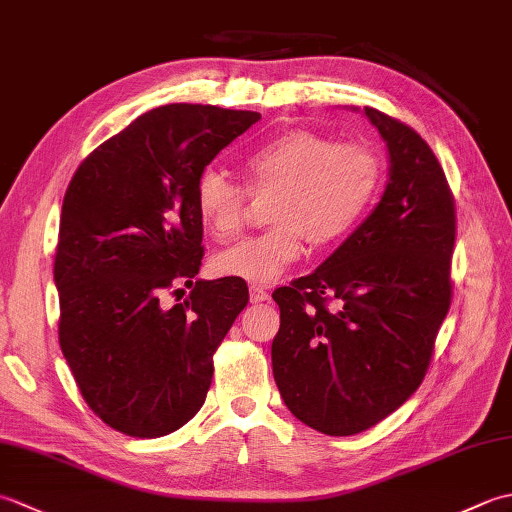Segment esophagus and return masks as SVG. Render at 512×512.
Segmentation results:
<instances>
[{
	"label": "esophagus",
	"instance_id": "obj_1",
	"mask_svg": "<svg viewBox=\"0 0 512 512\" xmlns=\"http://www.w3.org/2000/svg\"><path fill=\"white\" fill-rule=\"evenodd\" d=\"M248 292H250V301L253 303H264L270 299V292L264 286H250Z\"/></svg>",
	"mask_w": 512,
	"mask_h": 512
}]
</instances>
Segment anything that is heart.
<instances>
[{
  "label": "heart",
  "mask_w": 512,
  "mask_h": 512,
  "mask_svg": "<svg viewBox=\"0 0 512 512\" xmlns=\"http://www.w3.org/2000/svg\"><path fill=\"white\" fill-rule=\"evenodd\" d=\"M244 182L250 195L266 198V233L248 237L213 257L222 277L242 279L253 286H270L284 277L312 246L339 242L372 204L383 162L363 143H341L321 134L295 129L244 158ZM195 211L217 239L242 231L246 191L224 173L206 167L193 187Z\"/></svg>",
  "instance_id": "1"
}]
</instances>
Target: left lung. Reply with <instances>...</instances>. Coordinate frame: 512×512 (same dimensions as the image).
Returning <instances> with one entry per match:
<instances>
[{
    "instance_id": "obj_1",
    "label": "left lung",
    "mask_w": 512,
    "mask_h": 512,
    "mask_svg": "<svg viewBox=\"0 0 512 512\" xmlns=\"http://www.w3.org/2000/svg\"><path fill=\"white\" fill-rule=\"evenodd\" d=\"M363 116L387 145L383 195L314 273L273 292L279 394L328 436L374 427L420 387L451 306L455 209L438 158L396 118Z\"/></svg>"
}]
</instances>
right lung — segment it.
Wrapping results in <instances>:
<instances>
[{
	"mask_svg": "<svg viewBox=\"0 0 512 512\" xmlns=\"http://www.w3.org/2000/svg\"><path fill=\"white\" fill-rule=\"evenodd\" d=\"M259 118L156 107L96 147L65 191L54 257L61 352L90 409L125 436H167L200 411L217 345L246 308V281H192L204 255L193 187ZM182 283L190 297L171 307L164 297Z\"/></svg>",
	"mask_w": 512,
	"mask_h": 512,
	"instance_id": "right-lung-1",
	"label": "right lung"
}]
</instances>
